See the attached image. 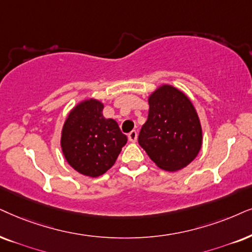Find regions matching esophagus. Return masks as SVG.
<instances>
[{
	"label": "esophagus",
	"instance_id": "1",
	"mask_svg": "<svg viewBox=\"0 0 252 252\" xmlns=\"http://www.w3.org/2000/svg\"><path fill=\"white\" fill-rule=\"evenodd\" d=\"M137 137H138V133H137L136 130H132V131L128 135L129 141L132 142V143H135L137 141Z\"/></svg>",
	"mask_w": 252,
	"mask_h": 252
}]
</instances>
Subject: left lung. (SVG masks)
Here are the masks:
<instances>
[{
    "instance_id": "8db88e82",
    "label": "left lung",
    "mask_w": 252,
    "mask_h": 252,
    "mask_svg": "<svg viewBox=\"0 0 252 252\" xmlns=\"http://www.w3.org/2000/svg\"><path fill=\"white\" fill-rule=\"evenodd\" d=\"M148 120L138 143L151 160L165 171L187 166L199 154L202 130L189 98L183 92L161 86L149 97Z\"/></svg>"
}]
</instances>
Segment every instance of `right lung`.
I'll return each instance as SVG.
<instances>
[{
  "instance_id": "add662e5",
  "label": "right lung",
  "mask_w": 252,
  "mask_h": 252,
  "mask_svg": "<svg viewBox=\"0 0 252 252\" xmlns=\"http://www.w3.org/2000/svg\"><path fill=\"white\" fill-rule=\"evenodd\" d=\"M103 104L86 100L73 109L63 124L62 149L68 164L79 173L98 177L115 164L126 136L113 119H104Z\"/></svg>"
}]
</instances>
